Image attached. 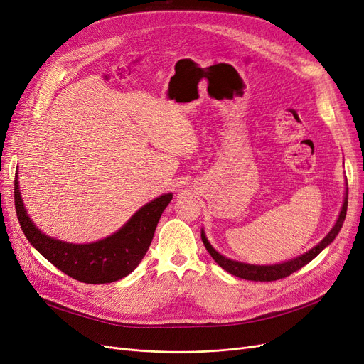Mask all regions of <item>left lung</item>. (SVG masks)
I'll list each match as a JSON object with an SVG mask.
<instances>
[{
    "instance_id": "obj_1",
    "label": "left lung",
    "mask_w": 364,
    "mask_h": 364,
    "mask_svg": "<svg viewBox=\"0 0 364 364\" xmlns=\"http://www.w3.org/2000/svg\"><path fill=\"white\" fill-rule=\"evenodd\" d=\"M346 208H348V192L343 200V207L342 211L339 214V219L336 222V225L333 226V230L328 232V235L321 241L318 246H315L312 250L306 252L304 255L299 258H294L288 262H282V264H276V265H250V264H243V262H237L232 259H228L225 257H222L220 253H218L211 247V245L208 243V240L205 238L204 232L200 234L203 237V243L207 249V252L211 255V258L216 261L223 270H226L228 273H231L240 279H246V280H255V282H272V280H279L284 279L292 273H295L297 270H300L301 267H304L306 264L311 262L315 257L322 252V249L327 247L331 241L336 238V235L339 234L341 228L343 225L345 216H346Z\"/></svg>"
}]
</instances>
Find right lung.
Masks as SVG:
<instances>
[{
    "instance_id": "right-lung-1",
    "label": "right lung",
    "mask_w": 364,
    "mask_h": 364,
    "mask_svg": "<svg viewBox=\"0 0 364 364\" xmlns=\"http://www.w3.org/2000/svg\"><path fill=\"white\" fill-rule=\"evenodd\" d=\"M171 199L168 193L148 203L111 237L91 245H69L46 237L33 225L15 178V208L26 240L58 270L84 284H111L130 274L150 247L159 219Z\"/></svg>"
}]
</instances>
